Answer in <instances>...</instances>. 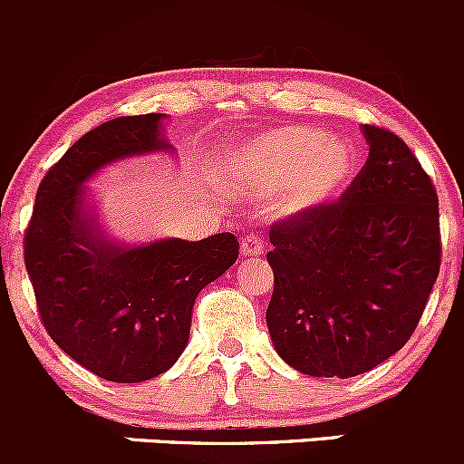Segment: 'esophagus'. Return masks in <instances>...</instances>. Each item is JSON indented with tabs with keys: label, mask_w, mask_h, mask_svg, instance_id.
Returning <instances> with one entry per match:
<instances>
[{
	"label": "esophagus",
	"mask_w": 464,
	"mask_h": 464,
	"mask_svg": "<svg viewBox=\"0 0 464 464\" xmlns=\"http://www.w3.org/2000/svg\"><path fill=\"white\" fill-rule=\"evenodd\" d=\"M241 255L243 259H256V256L264 255V241H261L259 234H247L241 241Z\"/></svg>",
	"instance_id": "1"
}]
</instances>
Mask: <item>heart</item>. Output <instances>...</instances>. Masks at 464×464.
<instances>
[{
    "mask_svg": "<svg viewBox=\"0 0 464 464\" xmlns=\"http://www.w3.org/2000/svg\"><path fill=\"white\" fill-rule=\"evenodd\" d=\"M223 176L255 198L275 194L284 217L309 214L336 200L359 171L352 141L315 126H282L250 137L223 153Z\"/></svg>",
    "mask_w": 464,
    "mask_h": 464,
    "instance_id": "heart-1",
    "label": "heart"
}]
</instances>
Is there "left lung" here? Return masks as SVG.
Segmentation results:
<instances>
[{"instance_id": "left-lung-1", "label": "left lung", "mask_w": 464, "mask_h": 464, "mask_svg": "<svg viewBox=\"0 0 464 464\" xmlns=\"http://www.w3.org/2000/svg\"><path fill=\"white\" fill-rule=\"evenodd\" d=\"M361 132L368 162L343 198L270 230L266 324L284 363L309 377L350 379L388 361L440 273L433 182L394 132Z\"/></svg>"}]
</instances>
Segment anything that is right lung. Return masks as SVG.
Listing matches in <instances>:
<instances>
[{"label": "right lung", "mask_w": 464, "mask_h": 464, "mask_svg": "<svg viewBox=\"0 0 464 464\" xmlns=\"http://www.w3.org/2000/svg\"><path fill=\"white\" fill-rule=\"evenodd\" d=\"M162 121L164 114H137L85 132L40 182L24 238L49 336L105 382L167 372L189 343L198 293L238 256L232 232L128 243L99 221L87 182L123 160L173 155Z\"/></svg>", "instance_id": "obj_1"}]
</instances>
